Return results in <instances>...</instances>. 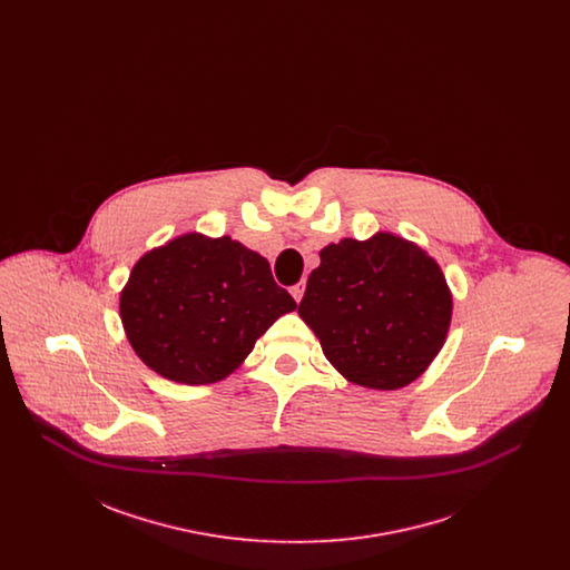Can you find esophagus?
<instances>
[{
    "label": "esophagus",
    "mask_w": 570,
    "mask_h": 570,
    "mask_svg": "<svg viewBox=\"0 0 570 570\" xmlns=\"http://www.w3.org/2000/svg\"><path fill=\"white\" fill-rule=\"evenodd\" d=\"M303 291H305V284L303 282H298V284H295L293 288H291V295L295 297V301H301V297H303Z\"/></svg>",
    "instance_id": "obj_1"
}]
</instances>
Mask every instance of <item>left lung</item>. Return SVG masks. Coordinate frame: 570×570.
<instances>
[{"instance_id":"left-lung-1","label":"left lung","mask_w":570,"mask_h":570,"mask_svg":"<svg viewBox=\"0 0 570 570\" xmlns=\"http://www.w3.org/2000/svg\"><path fill=\"white\" fill-rule=\"evenodd\" d=\"M298 316L353 384L395 391L442 351L453 316L446 277L423 247L380 230L321 249Z\"/></svg>"}]
</instances>
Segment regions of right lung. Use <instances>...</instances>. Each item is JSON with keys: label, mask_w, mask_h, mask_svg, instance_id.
Here are the masks:
<instances>
[{"label": "right lung", "mask_w": 570, "mask_h": 570, "mask_svg": "<svg viewBox=\"0 0 570 570\" xmlns=\"http://www.w3.org/2000/svg\"><path fill=\"white\" fill-rule=\"evenodd\" d=\"M295 298L267 258L244 244L184 233L145 252L119 295V316L138 358L179 384L230 376Z\"/></svg>", "instance_id": "obj_1"}]
</instances>
